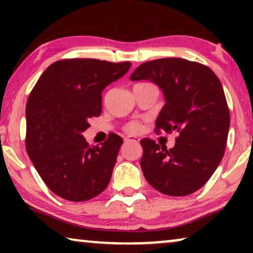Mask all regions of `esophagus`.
<instances>
[{"label": "esophagus", "instance_id": "34e87169", "mask_svg": "<svg viewBox=\"0 0 253 253\" xmlns=\"http://www.w3.org/2000/svg\"><path fill=\"white\" fill-rule=\"evenodd\" d=\"M124 140H126V143H129V141H133V143H139V138L138 137H132V136H127L124 138Z\"/></svg>", "mask_w": 253, "mask_h": 253}]
</instances>
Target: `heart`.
Listing matches in <instances>:
<instances>
[{"instance_id": "obj_1", "label": "heart", "mask_w": 253, "mask_h": 253, "mask_svg": "<svg viewBox=\"0 0 253 253\" xmlns=\"http://www.w3.org/2000/svg\"><path fill=\"white\" fill-rule=\"evenodd\" d=\"M126 132H129V133H137L141 130V124L139 122L133 121V122H130L129 124H127V126H126Z\"/></svg>"}]
</instances>
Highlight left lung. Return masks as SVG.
Wrapping results in <instances>:
<instances>
[{"mask_svg": "<svg viewBox=\"0 0 253 253\" xmlns=\"http://www.w3.org/2000/svg\"><path fill=\"white\" fill-rule=\"evenodd\" d=\"M130 79L162 89L166 103L155 131L178 133L170 150L148 138L140 140L145 178L167 196L191 195L209 181L226 150L230 115L221 82L206 65L177 57L145 62Z\"/></svg>", "mask_w": 253, "mask_h": 253, "instance_id": "left-lung-1", "label": "left lung"}]
</instances>
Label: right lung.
<instances>
[{
  "label": "right lung",
  "instance_id": "obj_1",
  "mask_svg": "<svg viewBox=\"0 0 253 253\" xmlns=\"http://www.w3.org/2000/svg\"><path fill=\"white\" fill-rule=\"evenodd\" d=\"M130 62L69 58L50 64L26 103V151L50 191L70 202L100 195L112 177L123 139L112 133L89 146L83 132L102 109L101 93Z\"/></svg>",
  "mask_w": 253,
  "mask_h": 253
}]
</instances>
